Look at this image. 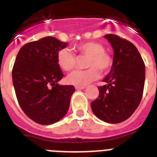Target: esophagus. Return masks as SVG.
<instances>
[{"label":"esophagus","mask_w":157,"mask_h":157,"mask_svg":"<svg viewBox=\"0 0 157 157\" xmlns=\"http://www.w3.org/2000/svg\"><path fill=\"white\" fill-rule=\"evenodd\" d=\"M86 88V86H75V89H76V90H83V89Z\"/></svg>","instance_id":"34e87169"}]
</instances>
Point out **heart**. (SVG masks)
<instances>
[{
	"label": "heart",
	"instance_id": "1",
	"mask_svg": "<svg viewBox=\"0 0 157 157\" xmlns=\"http://www.w3.org/2000/svg\"><path fill=\"white\" fill-rule=\"evenodd\" d=\"M76 52L80 58H87L85 62V70H76L67 76V81L76 86H86L95 81L100 76V71L107 72L113 65L112 55L105 51V48L101 43L88 41L81 43L75 47ZM57 63L60 68L70 71L76 67L77 58L71 50L63 48L57 53Z\"/></svg>",
	"mask_w": 157,
	"mask_h": 157
}]
</instances>
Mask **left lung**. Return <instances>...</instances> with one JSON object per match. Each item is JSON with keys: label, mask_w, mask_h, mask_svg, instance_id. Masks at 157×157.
<instances>
[{"label": "left lung", "mask_w": 157, "mask_h": 157, "mask_svg": "<svg viewBox=\"0 0 157 157\" xmlns=\"http://www.w3.org/2000/svg\"><path fill=\"white\" fill-rule=\"evenodd\" d=\"M114 50L111 71L99 86V94L91 103L96 117L117 124L127 120L136 110L143 97L145 64L137 48L126 39L115 34L104 36Z\"/></svg>", "instance_id": "obj_1"}]
</instances>
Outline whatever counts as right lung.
I'll return each instance as SVG.
<instances>
[{"label":"right lung","instance_id":"right-lung-1","mask_svg":"<svg viewBox=\"0 0 157 157\" xmlns=\"http://www.w3.org/2000/svg\"><path fill=\"white\" fill-rule=\"evenodd\" d=\"M67 43L53 36L28 42L18 51L12 78L18 104L24 113L40 124L59 121L67 112L73 86H60L63 74L57 53Z\"/></svg>","mask_w":157,"mask_h":157}]
</instances>
